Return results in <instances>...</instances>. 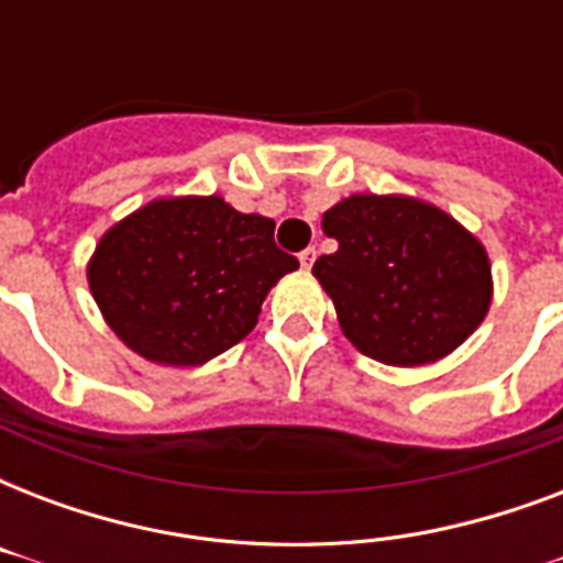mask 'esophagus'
I'll return each mask as SVG.
<instances>
[{"instance_id": "34e87169", "label": "esophagus", "mask_w": 563, "mask_h": 563, "mask_svg": "<svg viewBox=\"0 0 563 563\" xmlns=\"http://www.w3.org/2000/svg\"><path fill=\"white\" fill-rule=\"evenodd\" d=\"M298 260H300V265H303V268H312V263H316V247H307V251H300Z\"/></svg>"}]
</instances>
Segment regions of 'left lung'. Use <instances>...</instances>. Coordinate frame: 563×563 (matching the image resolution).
Listing matches in <instances>:
<instances>
[{"label": "left lung", "instance_id": "1", "mask_svg": "<svg viewBox=\"0 0 563 563\" xmlns=\"http://www.w3.org/2000/svg\"><path fill=\"white\" fill-rule=\"evenodd\" d=\"M321 228L339 247L318 256L312 274L342 333L371 360L397 368L444 360L488 316V251L435 203L356 192L330 207Z\"/></svg>", "mask_w": 563, "mask_h": 563}]
</instances>
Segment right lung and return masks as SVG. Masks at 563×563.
<instances>
[{
    "instance_id": "right-lung-1",
    "label": "right lung",
    "mask_w": 563,
    "mask_h": 563,
    "mask_svg": "<svg viewBox=\"0 0 563 563\" xmlns=\"http://www.w3.org/2000/svg\"><path fill=\"white\" fill-rule=\"evenodd\" d=\"M298 260L274 221L221 195L154 198L104 230L87 283L108 327L143 360L195 368L242 342Z\"/></svg>"
}]
</instances>
